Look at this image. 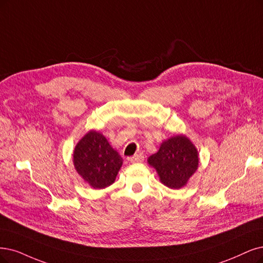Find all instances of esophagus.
<instances>
[{"instance_id": "obj_1", "label": "esophagus", "mask_w": 263, "mask_h": 263, "mask_svg": "<svg viewBox=\"0 0 263 263\" xmlns=\"http://www.w3.org/2000/svg\"><path fill=\"white\" fill-rule=\"evenodd\" d=\"M129 160H130V162H132V163L143 162V161H144V156H143L142 154H138V155H135V156L129 158Z\"/></svg>"}]
</instances>
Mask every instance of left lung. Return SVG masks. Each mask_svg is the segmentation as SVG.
Returning <instances> with one entry per match:
<instances>
[{
  "mask_svg": "<svg viewBox=\"0 0 263 263\" xmlns=\"http://www.w3.org/2000/svg\"><path fill=\"white\" fill-rule=\"evenodd\" d=\"M199 155L195 145L186 135H173L163 141L157 153L147 162L156 170L160 182L172 190L185 186L198 169Z\"/></svg>",
  "mask_w": 263,
  "mask_h": 263,
  "instance_id": "obj_1",
  "label": "left lung"
}]
</instances>
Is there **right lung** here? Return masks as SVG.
<instances>
[{"mask_svg": "<svg viewBox=\"0 0 263 263\" xmlns=\"http://www.w3.org/2000/svg\"><path fill=\"white\" fill-rule=\"evenodd\" d=\"M72 157L77 172L95 190L111 185L123 162L118 152L95 130L87 132L77 143Z\"/></svg>", "mask_w": 263, "mask_h": 263, "instance_id": "obj_1", "label": "right lung"}]
</instances>
